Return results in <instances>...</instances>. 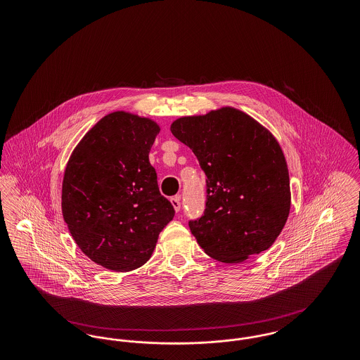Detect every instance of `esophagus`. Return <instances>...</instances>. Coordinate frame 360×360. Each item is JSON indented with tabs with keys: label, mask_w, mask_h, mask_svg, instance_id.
<instances>
[{
	"label": "esophagus",
	"mask_w": 360,
	"mask_h": 360,
	"mask_svg": "<svg viewBox=\"0 0 360 360\" xmlns=\"http://www.w3.org/2000/svg\"><path fill=\"white\" fill-rule=\"evenodd\" d=\"M170 202H172V205L174 206L175 212H179V210H181V202H179V197H178V195L172 197V198H170Z\"/></svg>",
	"instance_id": "1"
}]
</instances>
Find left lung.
I'll list each match as a JSON object with an SVG mask.
<instances>
[{
	"mask_svg": "<svg viewBox=\"0 0 360 360\" xmlns=\"http://www.w3.org/2000/svg\"><path fill=\"white\" fill-rule=\"evenodd\" d=\"M170 129L205 172V212L188 221L200 247L224 263L269 250L290 212L289 170L276 139L229 106L181 117Z\"/></svg>",
	"mask_w": 360,
	"mask_h": 360,
	"instance_id": "8db88e82",
	"label": "left lung"
}]
</instances>
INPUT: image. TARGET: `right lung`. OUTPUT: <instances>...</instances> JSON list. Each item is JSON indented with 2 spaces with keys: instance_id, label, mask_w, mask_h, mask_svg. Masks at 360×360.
<instances>
[{
  "instance_id": "add662e5",
  "label": "right lung",
  "mask_w": 360,
  "mask_h": 360,
  "mask_svg": "<svg viewBox=\"0 0 360 360\" xmlns=\"http://www.w3.org/2000/svg\"><path fill=\"white\" fill-rule=\"evenodd\" d=\"M160 128L155 121L113 112L98 121L70 156L62 213L86 257L108 270L143 266L174 217L148 154Z\"/></svg>"
}]
</instances>
